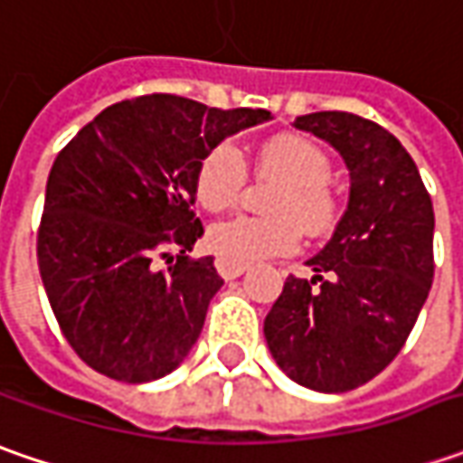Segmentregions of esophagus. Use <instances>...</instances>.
Instances as JSON below:
<instances>
[{"label": "esophagus", "instance_id": "34e87169", "mask_svg": "<svg viewBox=\"0 0 463 463\" xmlns=\"http://www.w3.org/2000/svg\"><path fill=\"white\" fill-rule=\"evenodd\" d=\"M216 270H219V276L223 280H234V278H240L244 270H247V262H234V260H226V258H216Z\"/></svg>", "mask_w": 463, "mask_h": 463}]
</instances>
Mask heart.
Listing matches in <instances>:
<instances>
[{"label": "heart", "instance_id": "heart-1", "mask_svg": "<svg viewBox=\"0 0 463 463\" xmlns=\"http://www.w3.org/2000/svg\"><path fill=\"white\" fill-rule=\"evenodd\" d=\"M260 177L280 180L268 195L265 216H234L211 226L208 241L226 260L252 262L294 252L301 229L325 237L340 219V201L329 185L332 156L314 138L294 131L262 138L255 146ZM247 162L241 152L222 141L208 149L195 169V195L208 211H226L247 187Z\"/></svg>", "mask_w": 463, "mask_h": 463}]
</instances>
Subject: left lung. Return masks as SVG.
Returning <instances> with one entry per match:
<instances>
[{
	"mask_svg": "<svg viewBox=\"0 0 463 463\" xmlns=\"http://www.w3.org/2000/svg\"><path fill=\"white\" fill-rule=\"evenodd\" d=\"M294 126L343 154L350 201L309 260L317 276L286 278L265 340L296 383L337 394L379 376L418 322L436 273L433 201L412 156L379 123L325 110Z\"/></svg>",
	"mask_w": 463,
	"mask_h": 463,
	"instance_id": "8db88e82",
	"label": "left lung"
}]
</instances>
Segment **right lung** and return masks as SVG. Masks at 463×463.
Listing matches in <instances>:
<instances>
[{
	"label": "right lung",
	"mask_w": 463,
	"mask_h": 463,
	"mask_svg": "<svg viewBox=\"0 0 463 463\" xmlns=\"http://www.w3.org/2000/svg\"><path fill=\"white\" fill-rule=\"evenodd\" d=\"M268 118L154 92L105 108L59 152L38 270L61 335L90 368L144 383L183 364L223 286L213 258L185 255L203 234L195 169L226 136Z\"/></svg>",
	"instance_id": "obj_1"
}]
</instances>
